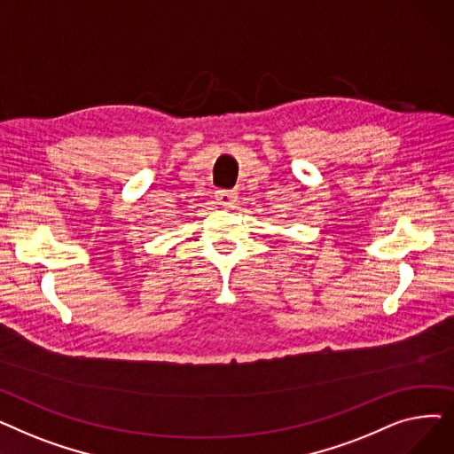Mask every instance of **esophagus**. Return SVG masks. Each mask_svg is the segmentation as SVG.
I'll return each instance as SVG.
<instances>
[{"label": "esophagus", "mask_w": 454, "mask_h": 454, "mask_svg": "<svg viewBox=\"0 0 454 454\" xmlns=\"http://www.w3.org/2000/svg\"><path fill=\"white\" fill-rule=\"evenodd\" d=\"M235 197H237L235 191H226V189L215 191V199H217L219 206H223V207H231L235 204V200H237Z\"/></svg>", "instance_id": "1"}]
</instances>
